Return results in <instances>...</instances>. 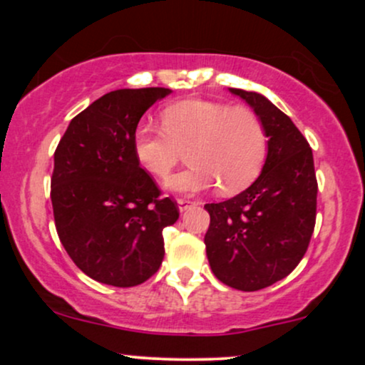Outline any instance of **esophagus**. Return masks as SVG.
I'll return each instance as SVG.
<instances>
[{
  "instance_id": "34e87169",
  "label": "esophagus",
  "mask_w": 365,
  "mask_h": 365,
  "mask_svg": "<svg viewBox=\"0 0 365 365\" xmlns=\"http://www.w3.org/2000/svg\"><path fill=\"white\" fill-rule=\"evenodd\" d=\"M177 202H178V209H180V211H182V212L187 211V209L194 207V206H199V202H197V200L185 199V197H180Z\"/></svg>"
}]
</instances>
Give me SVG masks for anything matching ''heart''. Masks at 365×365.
Wrapping results in <instances>:
<instances>
[{
  "mask_svg": "<svg viewBox=\"0 0 365 365\" xmlns=\"http://www.w3.org/2000/svg\"><path fill=\"white\" fill-rule=\"evenodd\" d=\"M163 130L137 125L133 156L154 178H166L187 150V170L173 175L166 187L195 194L217 183L223 194L244 190L261 173L267 156V133L257 113L245 106L187 99L166 106Z\"/></svg>",
  "mask_w": 365,
  "mask_h": 365,
  "instance_id": "b5f03b06",
  "label": "heart"
}]
</instances>
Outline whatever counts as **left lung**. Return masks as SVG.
<instances>
[{"label":"left lung","mask_w":365,"mask_h":365,"mask_svg":"<svg viewBox=\"0 0 365 365\" xmlns=\"http://www.w3.org/2000/svg\"><path fill=\"white\" fill-rule=\"evenodd\" d=\"M257 113L267 156L244 192L206 204L209 266L220 282L255 292L288 276L304 257L316 225L317 180L312 149L300 130L262 94L230 89Z\"/></svg>","instance_id":"1"}]
</instances>
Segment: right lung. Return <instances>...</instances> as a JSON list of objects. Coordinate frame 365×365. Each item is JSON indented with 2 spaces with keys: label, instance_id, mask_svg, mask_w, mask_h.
I'll return each instance as SVG.
<instances>
[{
  "label": "right lung",
  "instance_id": "obj_1",
  "mask_svg": "<svg viewBox=\"0 0 365 365\" xmlns=\"http://www.w3.org/2000/svg\"><path fill=\"white\" fill-rule=\"evenodd\" d=\"M171 94L165 87L104 94L70 121L54 150L51 202L58 237L77 267L96 282L135 287L165 257L163 230L178 220L133 156V130Z\"/></svg>",
  "mask_w": 365,
  "mask_h": 365
}]
</instances>
